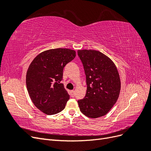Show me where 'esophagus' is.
<instances>
[{
  "label": "esophagus",
  "instance_id": "obj_1",
  "mask_svg": "<svg viewBox=\"0 0 151 151\" xmlns=\"http://www.w3.org/2000/svg\"><path fill=\"white\" fill-rule=\"evenodd\" d=\"M70 95L72 97H74L75 96V91L74 90H72L70 91Z\"/></svg>",
  "mask_w": 151,
  "mask_h": 151
}]
</instances>
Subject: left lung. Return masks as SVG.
I'll return each instance as SVG.
<instances>
[{"label":"left lung","instance_id":"left-lung-1","mask_svg":"<svg viewBox=\"0 0 151 151\" xmlns=\"http://www.w3.org/2000/svg\"><path fill=\"white\" fill-rule=\"evenodd\" d=\"M86 74L87 90L77 101L81 111L89 118L108 113L119 96L121 83L117 68L110 58L96 50L77 51Z\"/></svg>","mask_w":151,"mask_h":151}]
</instances>
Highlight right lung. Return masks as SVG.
<instances>
[{"label": "right lung", "instance_id": "1", "mask_svg": "<svg viewBox=\"0 0 151 151\" xmlns=\"http://www.w3.org/2000/svg\"><path fill=\"white\" fill-rule=\"evenodd\" d=\"M76 57L74 50L56 48L39 54L26 74V86L36 108L47 115L65 108L70 96L61 83L63 68Z\"/></svg>", "mask_w": 151, "mask_h": 151}]
</instances>
